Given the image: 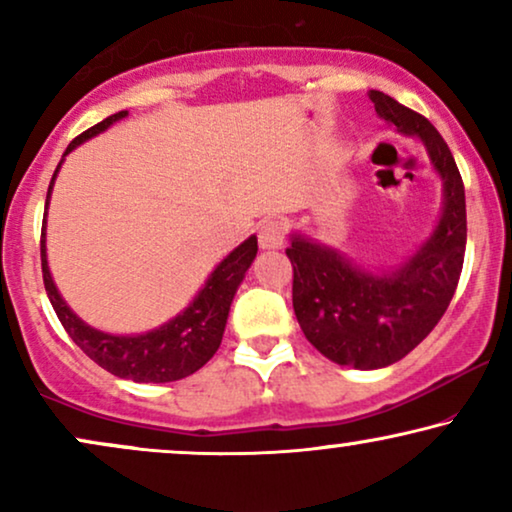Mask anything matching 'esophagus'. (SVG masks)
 I'll list each match as a JSON object with an SVG mask.
<instances>
[{
	"label": "esophagus",
	"instance_id": "esophagus-1",
	"mask_svg": "<svg viewBox=\"0 0 512 512\" xmlns=\"http://www.w3.org/2000/svg\"><path fill=\"white\" fill-rule=\"evenodd\" d=\"M286 240V226L279 219H268L258 228V242L263 249H279Z\"/></svg>",
	"mask_w": 512,
	"mask_h": 512
}]
</instances>
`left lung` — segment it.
I'll use <instances>...</instances> for the list:
<instances>
[{
	"label": "left lung",
	"instance_id": "1",
	"mask_svg": "<svg viewBox=\"0 0 512 512\" xmlns=\"http://www.w3.org/2000/svg\"><path fill=\"white\" fill-rule=\"evenodd\" d=\"M377 116L424 142L443 177L445 207L422 249L389 275H370L338 251L293 235V312L326 359L359 370L384 368L410 354L443 317L459 284L466 251V195L450 146L422 114L370 90Z\"/></svg>",
	"mask_w": 512,
	"mask_h": 512
}]
</instances>
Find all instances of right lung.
<instances>
[{"instance_id": "add662e5", "label": "right lung", "mask_w": 512, "mask_h": 512, "mask_svg": "<svg viewBox=\"0 0 512 512\" xmlns=\"http://www.w3.org/2000/svg\"><path fill=\"white\" fill-rule=\"evenodd\" d=\"M125 114H128V111H118V114L104 118V121L93 125V128L81 132V135L74 137L72 144L67 146L65 156L81 142L95 137L97 132L107 130L111 123L123 118ZM58 170L60 165L55 167L51 186H48L46 207L48 198H51L53 181L58 177ZM44 237L46 219L44 228H41V275H44L48 300H51L60 324L65 326L69 338L81 347V352L90 356L97 366L109 370L111 375L125 377V380L132 382L181 380V377L193 375L195 370H200L209 359H212L216 349L221 345L223 328H226L228 310L230 303H233L237 286H240L244 272L249 270V265L256 258L258 251L256 237L244 240L233 254L223 258V261L216 265V270L209 275L207 284L202 286V291L195 296L193 303L188 305L179 317L167 321L165 326L144 335H109L83 324V321L69 310L65 300L60 298V293L55 289L51 279V272H48Z\"/></svg>"}]
</instances>
